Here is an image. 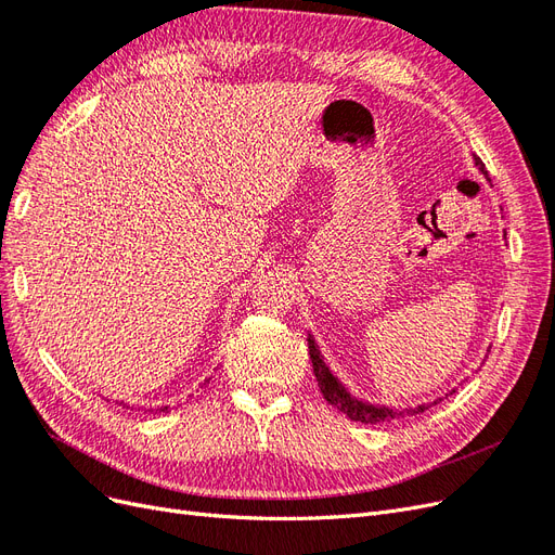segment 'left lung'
<instances>
[{
	"mask_svg": "<svg viewBox=\"0 0 555 555\" xmlns=\"http://www.w3.org/2000/svg\"><path fill=\"white\" fill-rule=\"evenodd\" d=\"M475 166L479 169V173L483 178H489V173H486L483 164L479 159H475ZM507 236V233H505ZM308 349H310V359H312V371H314V377H317V384L319 389H322V396L331 402L333 408H338L343 414H347L351 422H361V424H382V422H391V418H408V416H414V414H422L426 412L428 408L438 405V402L444 398V396H451L456 389L447 391L442 398H435L430 402H422V405L416 408H389V405H375V402H367L359 396L351 393L347 386L340 382V377L335 375L328 363L324 361L322 351H319V345L314 343V335L308 333ZM491 351V349H486Z\"/></svg>",
	"mask_w": 555,
	"mask_h": 555,
	"instance_id": "8db88e82",
	"label": "left lung"
}]
</instances>
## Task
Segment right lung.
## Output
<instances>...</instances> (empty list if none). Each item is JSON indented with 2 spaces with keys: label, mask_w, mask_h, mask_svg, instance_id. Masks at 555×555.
Segmentation results:
<instances>
[{
  "label": "right lung",
  "mask_w": 555,
  "mask_h": 555,
  "mask_svg": "<svg viewBox=\"0 0 555 555\" xmlns=\"http://www.w3.org/2000/svg\"><path fill=\"white\" fill-rule=\"evenodd\" d=\"M120 405L129 410V402H125V400H122V402H120ZM131 410H133V405H131ZM166 410H169V408H157V410H147V412H166Z\"/></svg>",
  "instance_id": "add662e5"
}]
</instances>
